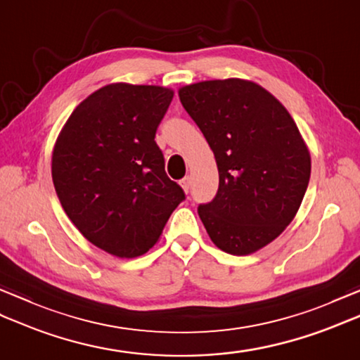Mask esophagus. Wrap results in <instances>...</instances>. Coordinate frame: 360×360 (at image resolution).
Instances as JSON below:
<instances>
[{
    "mask_svg": "<svg viewBox=\"0 0 360 360\" xmlns=\"http://www.w3.org/2000/svg\"><path fill=\"white\" fill-rule=\"evenodd\" d=\"M190 182H192V179H190V176H186V178L181 179V182H179L181 187L184 188L186 193H188V190H190Z\"/></svg>",
    "mask_w": 360,
    "mask_h": 360,
    "instance_id": "obj_1",
    "label": "esophagus"
}]
</instances>
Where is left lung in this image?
<instances>
[{
	"label": "left lung",
	"mask_w": 360,
	"mask_h": 360,
	"mask_svg": "<svg viewBox=\"0 0 360 360\" xmlns=\"http://www.w3.org/2000/svg\"><path fill=\"white\" fill-rule=\"evenodd\" d=\"M181 103L215 155L217 196L198 215L210 240L249 255L285 231L303 201L311 156L294 119L271 93L241 79L179 89Z\"/></svg>",
	"instance_id": "left-lung-1"
}]
</instances>
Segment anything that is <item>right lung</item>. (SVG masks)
<instances>
[{
    "label": "right lung",
    "instance_id": "1",
    "mask_svg": "<svg viewBox=\"0 0 360 360\" xmlns=\"http://www.w3.org/2000/svg\"><path fill=\"white\" fill-rule=\"evenodd\" d=\"M172 98L162 86L106 85L72 111L53 147L52 181L66 215L119 258L155 246L186 200L155 141Z\"/></svg>",
    "mask_w": 360,
    "mask_h": 360
}]
</instances>
